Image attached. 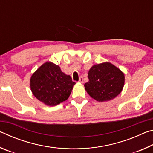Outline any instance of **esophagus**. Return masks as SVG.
I'll list each match as a JSON object with an SVG mask.
<instances>
[{
    "mask_svg": "<svg viewBox=\"0 0 153 153\" xmlns=\"http://www.w3.org/2000/svg\"><path fill=\"white\" fill-rule=\"evenodd\" d=\"M78 82H79V83H83V82H84V80H83V77H79Z\"/></svg>",
    "mask_w": 153,
    "mask_h": 153,
    "instance_id": "34e87169",
    "label": "esophagus"
}]
</instances>
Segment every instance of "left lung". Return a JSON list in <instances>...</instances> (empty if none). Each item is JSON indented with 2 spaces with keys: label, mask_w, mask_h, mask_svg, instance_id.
<instances>
[{
  "label": "left lung",
  "mask_w": 153,
  "mask_h": 153,
  "mask_svg": "<svg viewBox=\"0 0 153 153\" xmlns=\"http://www.w3.org/2000/svg\"><path fill=\"white\" fill-rule=\"evenodd\" d=\"M88 79L85 89L98 102L115 98L122 91L125 82L124 74L109 62L94 65L88 71Z\"/></svg>",
  "instance_id": "obj_1"
}]
</instances>
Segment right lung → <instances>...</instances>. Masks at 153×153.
<instances>
[{
  "instance_id": "add662e5",
  "label": "right lung",
  "mask_w": 153,
  "mask_h": 153,
  "mask_svg": "<svg viewBox=\"0 0 153 153\" xmlns=\"http://www.w3.org/2000/svg\"><path fill=\"white\" fill-rule=\"evenodd\" d=\"M70 76L52 62L42 65L30 78V88L34 97L48 106H56L66 100L74 85Z\"/></svg>"
}]
</instances>
